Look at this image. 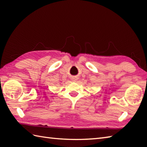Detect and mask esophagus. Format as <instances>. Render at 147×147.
<instances>
[{"mask_svg":"<svg viewBox=\"0 0 147 147\" xmlns=\"http://www.w3.org/2000/svg\"><path fill=\"white\" fill-rule=\"evenodd\" d=\"M72 80H73V82H76L77 78H72Z\"/></svg>","mask_w":147,"mask_h":147,"instance_id":"1","label":"esophagus"}]
</instances>
